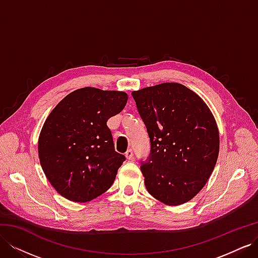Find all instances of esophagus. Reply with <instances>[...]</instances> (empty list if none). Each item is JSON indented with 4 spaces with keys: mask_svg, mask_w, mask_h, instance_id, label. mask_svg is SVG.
I'll return each mask as SVG.
<instances>
[{
    "mask_svg": "<svg viewBox=\"0 0 258 258\" xmlns=\"http://www.w3.org/2000/svg\"><path fill=\"white\" fill-rule=\"evenodd\" d=\"M124 156H126V158L128 160H132L134 159V151H132L131 148H129V150L126 152V154H124Z\"/></svg>",
    "mask_w": 258,
    "mask_h": 258,
    "instance_id": "34e87169",
    "label": "esophagus"
}]
</instances>
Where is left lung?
Segmentation results:
<instances>
[{
  "label": "left lung",
  "instance_id": "left-lung-1",
  "mask_svg": "<svg viewBox=\"0 0 258 258\" xmlns=\"http://www.w3.org/2000/svg\"><path fill=\"white\" fill-rule=\"evenodd\" d=\"M150 137L141 161L147 191L168 206L192 199L213 172L220 151L214 117L198 95L177 83L132 92Z\"/></svg>",
  "mask_w": 258,
  "mask_h": 258
}]
</instances>
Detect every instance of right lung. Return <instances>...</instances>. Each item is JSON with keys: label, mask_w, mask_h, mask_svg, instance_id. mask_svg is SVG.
Wrapping results in <instances>:
<instances>
[{"label": "right lung", "mask_w": 258, "mask_h": 258, "mask_svg": "<svg viewBox=\"0 0 258 258\" xmlns=\"http://www.w3.org/2000/svg\"><path fill=\"white\" fill-rule=\"evenodd\" d=\"M127 100L126 92L85 87L51 111L38 139V157L61 196L86 202L112 186L126 157L115 151L106 122L123 110Z\"/></svg>", "instance_id": "1"}]
</instances>
